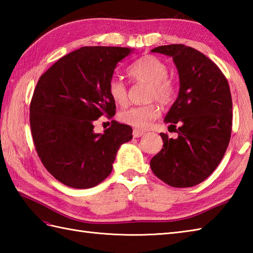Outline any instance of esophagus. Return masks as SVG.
Segmentation results:
<instances>
[{"instance_id": "1", "label": "esophagus", "mask_w": 253, "mask_h": 253, "mask_svg": "<svg viewBox=\"0 0 253 253\" xmlns=\"http://www.w3.org/2000/svg\"><path fill=\"white\" fill-rule=\"evenodd\" d=\"M144 135V131L143 130H139V129H133L132 131V136L133 138H139Z\"/></svg>"}]
</instances>
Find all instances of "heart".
I'll list each match as a JSON object with an SVG mask.
<instances>
[{"label":"heart","mask_w":253,"mask_h":253,"mask_svg":"<svg viewBox=\"0 0 253 253\" xmlns=\"http://www.w3.org/2000/svg\"><path fill=\"white\" fill-rule=\"evenodd\" d=\"M128 75L138 83L149 84L147 100H157L161 104H169L174 96V85L169 79V68L165 64L152 55L143 56L128 69ZM109 93L118 105L126 104L128 99L127 88L121 79L112 78L109 83ZM160 115L159 107L150 103L132 106L120 113V121L126 125L147 129Z\"/></svg>","instance_id":"1"}]
</instances>
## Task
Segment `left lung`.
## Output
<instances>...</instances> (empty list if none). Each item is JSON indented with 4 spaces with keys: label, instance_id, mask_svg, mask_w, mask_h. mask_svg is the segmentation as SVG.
Wrapping results in <instances>:
<instances>
[{
    "label": "left lung",
    "instance_id": "left-lung-1",
    "mask_svg": "<svg viewBox=\"0 0 253 253\" xmlns=\"http://www.w3.org/2000/svg\"><path fill=\"white\" fill-rule=\"evenodd\" d=\"M151 52L173 58L179 92L164 118L178 137L161 133L163 148L150 161V166L158 178L171 187L196 186L213 173L228 147L233 102L227 79L209 57L193 47L169 44Z\"/></svg>",
    "mask_w": 253,
    "mask_h": 253
}]
</instances>
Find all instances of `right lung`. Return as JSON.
Returning <instances> with one entry per match:
<instances>
[{"instance_id":"1","label":"right lung","mask_w":253,"mask_h":253,"mask_svg":"<svg viewBox=\"0 0 253 253\" xmlns=\"http://www.w3.org/2000/svg\"><path fill=\"white\" fill-rule=\"evenodd\" d=\"M130 47L83 46L60 58L38 82L30 103L32 139L42 164L62 184L92 188L111 174L116 153L132 128L112 121L103 133L93 122L113 116L109 83Z\"/></svg>"}]
</instances>
